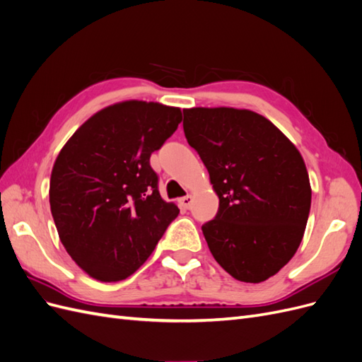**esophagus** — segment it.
I'll return each instance as SVG.
<instances>
[{"instance_id": "1", "label": "esophagus", "mask_w": 362, "mask_h": 362, "mask_svg": "<svg viewBox=\"0 0 362 362\" xmlns=\"http://www.w3.org/2000/svg\"><path fill=\"white\" fill-rule=\"evenodd\" d=\"M178 202H180V205L182 208H185V210H187V208H190V205L193 204V198H192L190 194H187V196H182V198H180Z\"/></svg>"}]
</instances>
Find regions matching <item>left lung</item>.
I'll use <instances>...</instances> for the list:
<instances>
[{
  "instance_id": "8db88e82",
  "label": "left lung",
  "mask_w": 362,
  "mask_h": 362,
  "mask_svg": "<svg viewBox=\"0 0 362 362\" xmlns=\"http://www.w3.org/2000/svg\"><path fill=\"white\" fill-rule=\"evenodd\" d=\"M184 134L218 196L202 233L233 278L262 282L287 264L308 222L311 185L300 152L269 119L229 107L187 108Z\"/></svg>"
}]
</instances>
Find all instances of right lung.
I'll list each match as a JSON object with an SVG mask.
<instances>
[{
	"instance_id": "obj_1",
	"label": "right lung",
	"mask_w": 362,
	"mask_h": 362,
	"mask_svg": "<svg viewBox=\"0 0 362 362\" xmlns=\"http://www.w3.org/2000/svg\"><path fill=\"white\" fill-rule=\"evenodd\" d=\"M181 110L125 101L93 115L54 163L49 205L59 237L87 275L115 282L144 264L178 206L164 202L149 158L181 122Z\"/></svg>"
}]
</instances>
